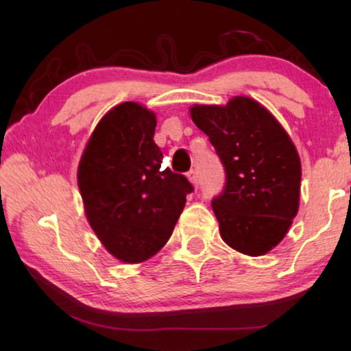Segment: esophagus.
I'll list each match as a JSON object with an SVG mask.
<instances>
[{
	"mask_svg": "<svg viewBox=\"0 0 351 351\" xmlns=\"http://www.w3.org/2000/svg\"><path fill=\"white\" fill-rule=\"evenodd\" d=\"M187 178H189L190 182H192L195 187L198 186V173H197V170H193V169L189 170V171H187Z\"/></svg>",
	"mask_w": 351,
	"mask_h": 351,
	"instance_id": "34e87169",
	"label": "esophagus"
}]
</instances>
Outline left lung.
Segmentation results:
<instances>
[{
	"mask_svg": "<svg viewBox=\"0 0 351 351\" xmlns=\"http://www.w3.org/2000/svg\"><path fill=\"white\" fill-rule=\"evenodd\" d=\"M190 116L224 167V187L212 199L221 239L252 257L271 251L299 209L300 159L289 136L249 97L226 106L195 105Z\"/></svg>",
	"mask_w": 351,
	"mask_h": 351,
	"instance_id": "obj_1",
	"label": "left lung"
}]
</instances>
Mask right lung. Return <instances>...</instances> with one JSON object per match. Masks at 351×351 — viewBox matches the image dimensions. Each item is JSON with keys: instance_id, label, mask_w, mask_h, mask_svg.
<instances>
[{"instance_id": "right-lung-1", "label": "right lung", "mask_w": 351, "mask_h": 351, "mask_svg": "<svg viewBox=\"0 0 351 351\" xmlns=\"http://www.w3.org/2000/svg\"><path fill=\"white\" fill-rule=\"evenodd\" d=\"M156 117L136 102L106 112L77 171L86 218L106 251L141 263L169 241L193 186L162 169L153 141Z\"/></svg>"}]
</instances>
